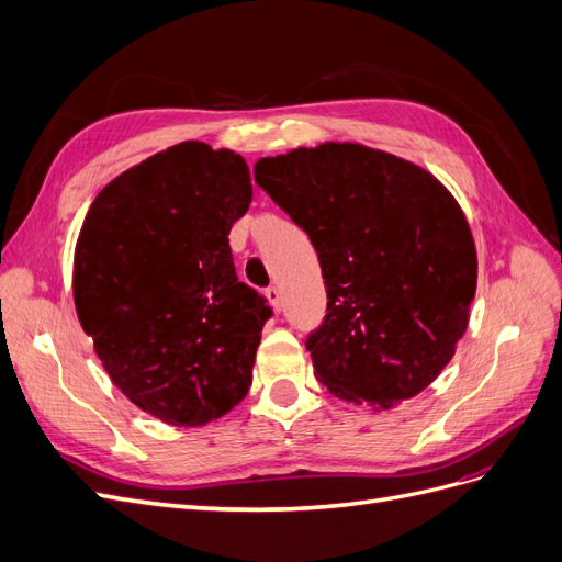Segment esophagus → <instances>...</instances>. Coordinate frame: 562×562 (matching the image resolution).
<instances>
[{"mask_svg": "<svg viewBox=\"0 0 562 562\" xmlns=\"http://www.w3.org/2000/svg\"><path fill=\"white\" fill-rule=\"evenodd\" d=\"M265 297L269 300L271 307H274V312H281L283 310V297H281V291L277 285H269L265 291Z\"/></svg>", "mask_w": 562, "mask_h": 562, "instance_id": "34e87169", "label": "esophagus"}]
</instances>
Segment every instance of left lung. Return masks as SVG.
Listing matches in <instances>:
<instances>
[{"label":"left lung","mask_w":562,"mask_h":562,"mask_svg":"<svg viewBox=\"0 0 562 562\" xmlns=\"http://www.w3.org/2000/svg\"><path fill=\"white\" fill-rule=\"evenodd\" d=\"M252 173L318 255L328 314L307 337L318 382L375 411L417 396L454 356L479 279L454 196L413 161L356 143L297 147Z\"/></svg>","instance_id":"8db88e82"}]
</instances>
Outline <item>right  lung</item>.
<instances>
[{
    "label": "right lung",
    "mask_w": 562,
    "mask_h": 562,
    "mask_svg": "<svg viewBox=\"0 0 562 562\" xmlns=\"http://www.w3.org/2000/svg\"><path fill=\"white\" fill-rule=\"evenodd\" d=\"M252 199L244 157L187 140L116 176L83 217L72 293L122 394L201 427L252 382L267 300L236 277L229 229Z\"/></svg>",
    "instance_id": "1"
}]
</instances>
